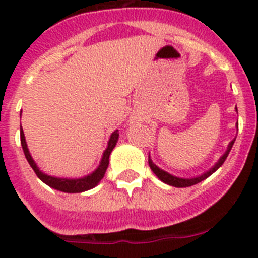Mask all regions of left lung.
I'll return each mask as SVG.
<instances>
[{
    "instance_id": "obj_1",
    "label": "left lung",
    "mask_w": 258,
    "mask_h": 258,
    "mask_svg": "<svg viewBox=\"0 0 258 258\" xmlns=\"http://www.w3.org/2000/svg\"><path fill=\"white\" fill-rule=\"evenodd\" d=\"M236 111H238V109H236ZM234 142H235V140H232L231 142L229 143L226 152H225V154L220 157V160H218L217 163L214 164L213 168H211L208 172L203 173V174L199 175V177H194V178H179V177H175V175L169 174L168 172H165V170L160 169L159 166L155 165V164L152 163L151 157L150 156H149V165H150V168H151L152 172L156 174L157 178L160 179L161 182H164V183L169 184V186H174V187H188V186H192V184H197V183H199V182L204 181L206 178H208L209 175L213 174V173L216 172V170H217L223 163H225L227 155H229V152L231 151V147H232V145H234Z\"/></svg>"
}]
</instances>
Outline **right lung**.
I'll return each mask as SVG.
<instances>
[{
    "mask_svg": "<svg viewBox=\"0 0 258 258\" xmlns=\"http://www.w3.org/2000/svg\"><path fill=\"white\" fill-rule=\"evenodd\" d=\"M118 140V131H115L111 137H109L108 146H107L106 151L103 152V156H102V160L99 163V166L97 169L92 173V174H88L83 178H58V177H52V175L45 174L44 172H41L38 169L37 164L35 163V160L32 159L31 154L28 151V147H27L26 142V137H24V133H23V129L20 126V143H22L23 151H24V155H26L27 161L29 163V165L32 166V169L35 170V173L37 174L38 178L41 181L46 183L50 187L55 188V190L63 191V192L68 194H76V192H84V191H88L90 188L95 187L101 179L104 177V173H106L107 168H108L109 163V155L112 152V150L115 149L116 143H117Z\"/></svg>",
    "mask_w": 258,
    "mask_h": 258,
    "instance_id": "obj_1",
    "label": "right lung"
}]
</instances>
